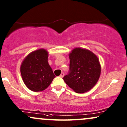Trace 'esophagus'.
Wrapping results in <instances>:
<instances>
[{
  "instance_id": "esophagus-1",
  "label": "esophagus",
  "mask_w": 127,
  "mask_h": 127,
  "mask_svg": "<svg viewBox=\"0 0 127 127\" xmlns=\"http://www.w3.org/2000/svg\"><path fill=\"white\" fill-rule=\"evenodd\" d=\"M60 76L61 78H63V76H64V73H63V72H62V73H61L60 75Z\"/></svg>"
}]
</instances>
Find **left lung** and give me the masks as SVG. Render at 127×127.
<instances>
[{
	"label": "left lung",
	"instance_id": "8db88e82",
	"mask_svg": "<svg viewBox=\"0 0 127 127\" xmlns=\"http://www.w3.org/2000/svg\"><path fill=\"white\" fill-rule=\"evenodd\" d=\"M69 72L63 79L76 93L86 92L99 78L101 65L97 57L89 50L77 48L69 54Z\"/></svg>",
	"mask_w": 127,
	"mask_h": 127
}]
</instances>
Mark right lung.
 Listing matches in <instances>:
<instances>
[{
    "mask_svg": "<svg viewBox=\"0 0 127 127\" xmlns=\"http://www.w3.org/2000/svg\"><path fill=\"white\" fill-rule=\"evenodd\" d=\"M48 52L41 49L31 53L22 62L20 67L22 79L32 91L45 90L55 77L48 63Z\"/></svg>",
    "mask_w": 127,
    "mask_h": 127,
    "instance_id": "1",
    "label": "right lung"
}]
</instances>
